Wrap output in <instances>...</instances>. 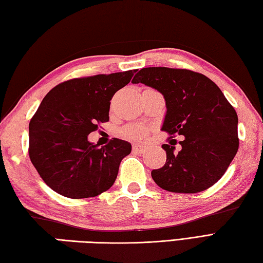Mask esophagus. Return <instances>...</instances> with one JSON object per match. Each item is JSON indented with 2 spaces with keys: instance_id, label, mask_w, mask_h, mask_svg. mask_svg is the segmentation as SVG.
I'll use <instances>...</instances> for the list:
<instances>
[{
  "instance_id": "1",
  "label": "esophagus",
  "mask_w": 263,
  "mask_h": 263,
  "mask_svg": "<svg viewBox=\"0 0 263 263\" xmlns=\"http://www.w3.org/2000/svg\"><path fill=\"white\" fill-rule=\"evenodd\" d=\"M133 151L141 153V152H143V147L140 146V145H137V144H133Z\"/></svg>"
}]
</instances>
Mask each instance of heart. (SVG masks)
<instances>
[{
    "mask_svg": "<svg viewBox=\"0 0 263 263\" xmlns=\"http://www.w3.org/2000/svg\"><path fill=\"white\" fill-rule=\"evenodd\" d=\"M147 128L143 125H130L122 129V136L132 141H143L147 135Z\"/></svg>",
    "mask_w": 263,
    "mask_h": 263,
    "instance_id": "obj_1",
    "label": "heart"
}]
</instances>
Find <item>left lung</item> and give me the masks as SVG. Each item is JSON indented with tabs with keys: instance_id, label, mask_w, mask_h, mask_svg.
<instances>
[{
	"instance_id": "8db88e82",
	"label": "left lung",
	"mask_w": 263,
	"mask_h": 263,
	"mask_svg": "<svg viewBox=\"0 0 263 263\" xmlns=\"http://www.w3.org/2000/svg\"><path fill=\"white\" fill-rule=\"evenodd\" d=\"M133 83L160 91L167 113L161 130L168 140L184 136L175 151L176 140L163 144L165 166L151 175L161 189L197 193L209 189L224 175L239 146L238 117L223 92L204 74L185 68L145 67Z\"/></svg>"
}]
</instances>
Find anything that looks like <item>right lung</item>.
I'll use <instances>...</instances> for the list:
<instances>
[{"mask_svg": "<svg viewBox=\"0 0 263 263\" xmlns=\"http://www.w3.org/2000/svg\"><path fill=\"white\" fill-rule=\"evenodd\" d=\"M136 70L76 78L49 91L29 121L28 155L43 182L72 199L96 197L115 183L129 143L112 138L106 145L88 135L108 121L111 100Z\"/></svg>", "mask_w": 263, "mask_h": 263, "instance_id": "right-lung-1", "label": "right lung"}]
</instances>
